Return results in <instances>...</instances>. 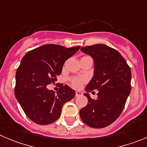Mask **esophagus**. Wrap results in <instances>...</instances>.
<instances>
[{
  "label": "esophagus",
  "mask_w": 147,
  "mask_h": 147,
  "mask_svg": "<svg viewBox=\"0 0 147 147\" xmlns=\"http://www.w3.org/2000/svg\"><path fill=\"white\" fill-rule=\"evenodd\" d=\"M82 95V93L81 91H76V96H80Z\"/></svg>",
  "instance_id": "obj_1"
}]
</instances>
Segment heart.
<instances>
[{"mask_svg":"<svg viewBox=\"0 0 147 147\" xmlns=\"http://www.w3.org/2000/svg\"><path fill=\"white\" fill-rule=\"evenodd\" d=\"M83 80L79 78H74L71 80V85L74 88H80L82 85Z\"/></svg>","mask_w":147,"mask_h":147,"instance_id":"b5f03b06","label":"heart"}]
</instances>
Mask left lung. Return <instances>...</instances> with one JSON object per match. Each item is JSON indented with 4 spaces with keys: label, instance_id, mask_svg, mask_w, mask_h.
<instances>
[{
    "label": "left lung",
    "instance_id": "1",
    "mask_svg": "<svg viewBox=\"0 0 147 147\" xmlns=\"http://www.w3.org/2000/svg\"><path fill=\"white\" fill-rule=\"evenodd\" d=\"M94 62L93 76L85 88L88 103L80 110L82 121L93 128L109 126L119 118L131 90V70L121 54L104 44L82 47ZM97 89L96 100L89 92Z\"/></svg>",
    "mask_w": 147,
    "mask_h": 147
}]
</instances>
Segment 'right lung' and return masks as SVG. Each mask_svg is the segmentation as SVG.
<instances>
[{
  "instance_id": "right-lung-1",
  "label": "right lung",
  "mask_w": 147,
  "mask_h": 147,
  "mask_svg": "<svg viewBox=\"0 0 147 147\" xmlns=\"http://www.w3.org/2000/svg\"><path fill=\"white\" fill-rule=\"evenodd\" d=\"M80 48L49 44L30 51L22 59L15 76V95L26 115L36 124L57 120L64 104L75 96L67 85L60 86L57 93L46 86L57 80L65 62Z\"/></svg>"
}]
</instances>
